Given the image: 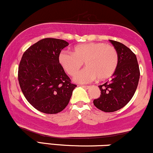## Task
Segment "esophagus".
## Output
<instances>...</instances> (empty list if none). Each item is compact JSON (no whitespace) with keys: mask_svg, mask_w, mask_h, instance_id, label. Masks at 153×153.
<instances>
[{"mask_svg":"<svg viewBox=\"0 0 153 153\" xmlns=\"http://www.w3.org/2000/svg\"><path fill=\"white\" fill-rule=\"evenodd\" d=\"M80 86L84 88H85V89L90 88V86H88V85H80Z\"/></svg>","mask_w":153,"mask_h":153,"instance_id":"obj_1","label":"esophagus"}]
</instances>
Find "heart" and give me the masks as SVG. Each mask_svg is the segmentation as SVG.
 Instances as JSON below:
<instances>
[{"label":"heart","mask_w":153,"mask_h":153,"mask_svg":"<svg viewBox=\"0 0 153 153\" xmlns=\"http://www.w3.org/2000/svg\"><path fill=\"white\" fill-rule=\"evenodd\" d=\"M118 53L113 46L103 42L80 44L73 48V53L62 51L59 54L58 62L69 75L78 73L82 64L86 68L73 78L78 83H89L98 78L104 80L113 75L118 66Z\"/></svg>","instance_id":"heart-1"}]
</instances>
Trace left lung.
<instances>
[{
    "label": "left lung",
    "instance_id": "left-lung-1",
    "mask_svg": "<svg viewBox=\"0 0 153 153\" xmlns=\"http://www.w3.org/2000/svg\"><path fill=\"white\" fill-rule=\"evenodd\" d=\"M118 53V66L110 82L99 85L101 96L94 101V106L104 112L119 110L134 96L140 79V68L136 55L119 42L109 40Z\"/></svg>",
    "mask_w": 153,
    "mask_h": 153
}]
</instances>
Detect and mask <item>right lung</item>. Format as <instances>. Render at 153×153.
Wrapping results in <instances>:
<instances>
[{"mask_svg": "<svg viewBox=\"0 0 153 153\" xmlns=\"http://www.w3.org/2000/svg\"><path fill=\"white\" fill-rule=\"evenodd\" d=\"M68 45L59 39H43L24 52L19 64L22 93L31 106L43 113L62 111L76 87L58 62L59 54Z\"/></svg>", "mask_w": 153, "mask_h": 153, "instance_id": "1", "label": "right lung"}]
</instances>
